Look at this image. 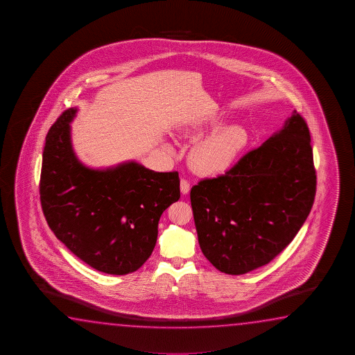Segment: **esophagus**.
<instances>
[{"label":"esophagus","mask_w":355,"mask_h":355,"mask_svg":"<svg viewBox=\"0 0 355 355\" xmlns=\"http://www.w3.org/2000/svg\"><path fill=\"white\" fill-rule=\"evenodd\" d=\"M180 191L182 195H187L190 191V182L187 179H181Z\"/></svg>","instance_id":"34e87169"}]
</instances>
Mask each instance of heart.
I'll return each instance as SVG.
<instances>
[{
  "label": "heart",
  "instance_id": "heart-1",
  "mask_svg": "<svg viewBox=\"0 0 355 355\" xmlns=\"http://www.w3.org/2000/svg\"><path fill=\"white\" fill-rule=\"evenodd\" d=\"M221 124L217 118H211L200 125L185 129L182 134L190 135L196 130H201L206 126L215 128ZM248 143V134L243 128L239 125H229L218 128L207 137L201 139L193 146L190 154V162L193 170L200 175L223 174L227 171L234 164L237 155Z\"/></svg>",
  "mask_w": 355,
  "mask_h": 355
}]
</instances>
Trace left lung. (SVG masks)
I'll list each match as a JSON object with an SVG mask.
<instances>
[{
	"mask_svg": "<svg viewBox=\"0 0 355 355\" xmlns=\"http://www.w3.org/2000/svg\"><path fill=\"white\" fill-rule=\"evenodd\" d=\"M315 187L311 134L295 110L282 129L226 174L191 189L205 257L234 276L270 263L306 223Z\"/></svg>",
	"mask_w": 355,
	"mask_h": 355,
	"instance_id": "left-lung-1",
	"label": "left lung"
}]
</instances>
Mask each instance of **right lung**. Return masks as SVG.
Instances as JSON below:
<instances>
[{
    "label": "right lung",
    "mask_w": 355,
    "mask_h": 355,
    "mask_svg": "<svg viewBox=\"0 0 355 355\" xmlns=\"http://www.w3.org/2000/svg\"><path fill=\"white\" fill-rule=\"evenodd\" d=\"M77 108L60 115L46 137L40 195L55 237L87 265L128 275L150 257L162 212L180 198L176 171L157 173L134 162L85 166L72 145Z\"/></svg>",
    "instance_id": "obj_1"
}]
</instances>
